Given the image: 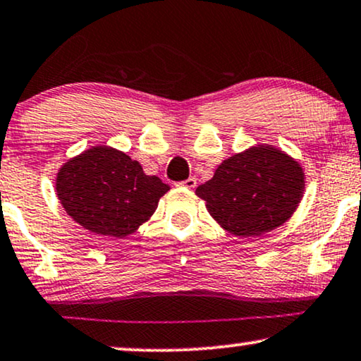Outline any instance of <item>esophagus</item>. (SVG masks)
Segmentation results:
<instances>
[{"mask_svg": "<svg viewBox=\"0 0 361 361\" xmlns=\"http://www.w3.org/2000/svg\"><path fill=\"white\" fill-rule=\"evenodd\" d=\"M177 185L185 187V189H194V187L197 185V180H195L194 177H189V179H185V180H182V182H177Z\"/></svg>", "mask_w": 361, "mask_h": 361, "instance_id": "esophagus-1", "label": "esophagus"}]
</instances>
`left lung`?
<instances>
[{"instance_id":"1","label":"left lung","mask_w":361,"mask_h":361,"mask_svg":"<svg viewBox=\"0 0 361 361\" xmlns=\"http://www.w3.org/2000/svg\"><path fill=\"white\" fill-rule=\"evenodd\" d=\"M305 190L302 166L280 149L257 144L233 154L195 189L214 221L235 237H260L288 221Z\"/></svg>"}]
</instances>
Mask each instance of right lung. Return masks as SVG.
Listing matches in <instances>:
<instances>
[{"mask_svg": "<svg viewBox=\"0 0 361 361\" xmlns=\"http://www.w3.org/2000/svg\"><path fill=\"white\" fill-rule=\"evenodd\" d=\"M171 187L128 154L94 146L69 159L56 174V195L69 217L97 235L124 238L151 219Z\"/></svg>", "mask_w": 361, "mask_h": 361, "instance_id": "obj_1", "label": "right lung"}]
</instances>
